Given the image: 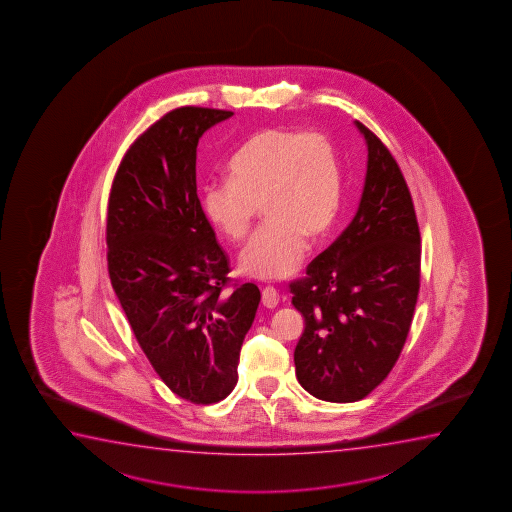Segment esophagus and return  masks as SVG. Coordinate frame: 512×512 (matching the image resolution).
Wrapping results in <instances>:
<instances>
[{"instance_id": "obj_1", "label": "esophagus", "mask_w": 512, "mask_h": 512, "mask_svg": "<svg viewBox=\"0 0 512 512\" xmlns=\"http://www.w3.org/2000/svg\"><path fill=\"white\" fill-rule=\"evenodd\" d=\"M278 302H280V294H278L276 288L266 287L262 290V304H264L266 308H276Z\"/></svg>"}]
</instances>
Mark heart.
Masks as SVG:
<instances>
[{"mask_svg": "<svg viewBox=\"0 0 512 512\" xmlns=\"http://www.w3.org/2000/svg\"><path fill=\"white\" fill-rule=\"evenodd\" d=\"M227 169L231 180L204 185V215L239 241L262 204L267 222L243 248L239 266L260 280L292 276L304 259L308 236H325L341 208L334 143L318 131L266 127L243 143Z\"/></svg>", "mask_w": 512, "mask_h": 512, "instance_id": "b5f03b06", "label": "heart"}]
</instances>
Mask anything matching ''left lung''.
Returning <instances> with one entry per match:
<instances>
[{
    "label": "left lung",
    "mask_w": 512,
    "mask_h": 512,
    "mask_svg": "<svg viewBox=\"0 0 512 512\" xmlns=\"http://www.w3.org/2000/svg\"><path fill=\"white\" fill-rule=\"evenodd\" d=\"M367 145L357 213L290 283L304 316L295 374L327 402L364 399L390 374L404 348L420 292L421 238L399 164L371 129L355 120Z\"/></svg>",
    "instance_id": "1"
}]
</instances>
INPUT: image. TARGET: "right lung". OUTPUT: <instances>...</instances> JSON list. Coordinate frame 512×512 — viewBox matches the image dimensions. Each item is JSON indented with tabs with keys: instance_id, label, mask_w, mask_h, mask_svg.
Returning <instances> with one entry per match:
<instances>
[{
	"instance_id": "1",
	"label": "right lung",
	"mask_w": 512,
	"mask_h": 512,
	"mask_svg": "<svg viewBox=\"0 0 512 512\" xmlns=\"http://www.w3.org/2000/svg\"><path fill=\"white\" fill-rule=\"evenodd\" d=\"M234 113L182 106L129 147L106 218L112 287L134 337L171 392L224 400L260 302L253 283L229 287V259L197 197V143Z\"/></svg>"
}]
</instances>
